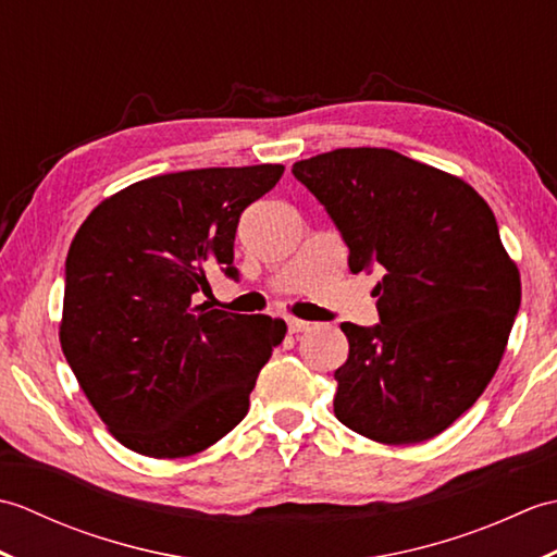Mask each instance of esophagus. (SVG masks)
I'll return each instance as SVG.
<instances>
[{
    "mask_svg": "<svg viewBox=\"0 0 557 557\" xmlns=\"http://www.w3.org/2000/svg\"><path fill=\"white\" fill-rule=\"evenodd\" d=\"M287 327H289V333H292V335H299V333H306V330H311V323L299 321V318H289V321H287Z\"/></svg>",
    "mask_w": 557,
    "mask_h": 557,
    "instance_id": "obj_1",
    "label": "esophagus"
}]
</instances>
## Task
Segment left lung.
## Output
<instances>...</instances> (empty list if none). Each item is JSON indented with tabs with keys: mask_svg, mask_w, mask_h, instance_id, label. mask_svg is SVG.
<instances>
[{
	"mask_svg": "<svg viewBox=\"0 0 557 557\" xmlns=\"http://www.w3.org/2000/svg\"><path fill=\"white\" fill-rule=\"evenodd\" d=\"M349 251L381 280L375 325L342 323L335 417L371 441L411 445L453 425L491 383L522 301L517 265L474 188L387 148L294 162Z\"/></svg>",
	"mask_w": 557,
	"mask_h": 557,
	"instance_id": "left-lung-1",
	"label": "left lung"
}]
</instances>
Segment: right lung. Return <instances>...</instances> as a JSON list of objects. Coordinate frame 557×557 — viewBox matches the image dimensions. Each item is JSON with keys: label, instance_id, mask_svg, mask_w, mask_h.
Wrapping results in <instances>:
<instances>
[{"label": "right lung", "instance_id": "1", "mask_svg": "<svg viewBox=\"0 0 557 557\" xmlns=\"http://www.w3.org/2000/svg\"><path fill=\"white\" fill-rule=\"evenodd\" d=\"M282 164L208 168L132 184L90 212L64 270L62 351L112 435L138 455H196L227 435L287 325L194 306L208 270L239 280L242 212Z\"/></svg>", "mask_w": 557, "mask_h": 557}]
</instances>
